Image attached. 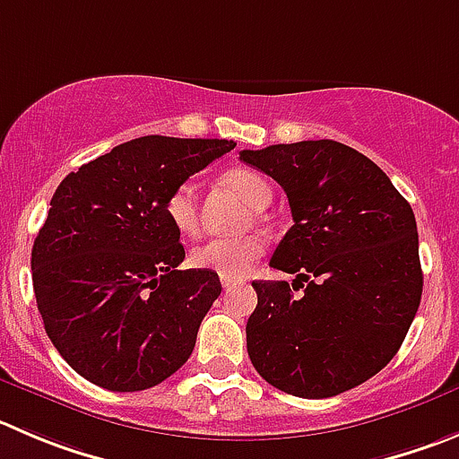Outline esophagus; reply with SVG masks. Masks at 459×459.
Listing matches in <instances>:
<instances>
[{"label":"esophagus","mask_w":459,"mask_h":459,"mask_svg":"<svg viewBox=\"0 0 459 459\" xmlns=\"http://www.w3.org/2000/svg\"><path fill=\"white\" fill-rule=\"evenodd\" d=\"M221 283H222V288H225V290H232V288H237L238 283H241V281H237V279H227V277H221Z\"/></svg>","instance_id":"34e87169"}]
</instances>
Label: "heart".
Masks as SVG:
<instances>
[{
    "instance_id": "1",
    "label": "heart",
    "mask_w": 459,
    "mask_h": 459,
    "mask_svg": "<svg viewBox=\"0 0 459 459\" xmlns=\"http://www.w3.org/2000/svg\"><path fill=\"white\" fill-rule=\"evenodd\" d=\"M225 182L247 207L265 209L273 200V189L268 180L250 169H232L222 176ZM164 212L171 225L180 234H195L198 230V186L191 180L180 182L169 194L164 203ZM265 243L261 237H238V238H209L191 250L189 261L194 268L212 270L227 279H238L255 265V261L264 255Z\"/></svg>"
}]
</instances>
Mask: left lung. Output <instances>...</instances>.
Here are the masks:
<instances>
[{
  "label": "left lung",
  "mask_w": 459,
  "mask_h": 459,
  "mask_svg": "<svg viewBox=\"0 0 459 459\" xmlns=\"http://www.w3.org/2000/svg\"><path fill=\"white\" fill-rule=\"evenodd\" d=\"M286 191L292 227L270 265L298 274L252 281L246 326L256 372L302 399H326L381 372L421 302L417 221L408 200L363 152L333 139L241 151Z\"/></svg>",
  "instance_id": "8db88e82"
}]
</instances>
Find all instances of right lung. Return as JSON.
Returning a JSON list of instances; mask_svg holds the SVG:
<instances>
[{"label":"right lung","instance_id":"1","mask_svg":"<svg viewBox=\"0 0 459 459\" xmlns=\"http://www.w3.org/2000/svg\"><path fill=\"white\" fill-rule=\"evenodd\" d=\"M237 146L148 134L69 173L30 250L45 331L74 372L112 392L176 374L221 295L212 270H178L169 194Z\"/></svg>","mask_w":459,"mask_h":459}]
</instances>
